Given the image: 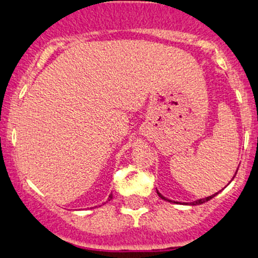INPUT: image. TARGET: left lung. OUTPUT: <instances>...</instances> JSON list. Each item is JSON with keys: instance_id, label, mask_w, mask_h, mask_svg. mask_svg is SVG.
Returning <instances> with one entry per match:
<instances>
[{"instance_id": "obj_1", "label": "left lung", "mask_w": 258, "mask_h": 258, "mask_svg": "<svg viewBox=\"0 0 258 258\" xmlns=\"http://www.w3.org/2000/svg\"><path fill=\"white\" fill-rule=\"evenodd\" d=\"M236 172H237V170H236ZM236 175V174H235ZM235 175H234V177H235ZM233 177V179H234ZM231 179V180H233ZM220 191H218V192H216V194L214 195H211V196H208V197H205V198H200V200H196V201H194V202H177V201H171V200H169V198H166V197H164L163 195L160 194L159 191H158L157 189V194H158V196H159L160 198H163V200H165V201H169V202H172V203H180V205H187V206H198V205H202V203H205V202H208L209 200H212V198H213L214 196H217L218 194H219Z\"/></svg>"}]
</instances>
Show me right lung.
Masks as SVG:
<instances>
[{
  "label": "right lung",
  "instance_id": "obj_1",
  "mask_svg": "<svg viewBox=\"0 0 258 258\" xmlns=\"http://www.w3.org/2000/svg\"><path fill=\"white\" fill-rule=\"evenodd\" d=\"M109 198H112V194H110V195H109Z\"/></svg>",
  "mask_w": 258,
  "mask_h": 258
}]
</instances>
